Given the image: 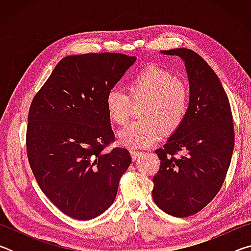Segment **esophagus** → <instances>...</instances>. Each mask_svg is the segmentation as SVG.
I'll return each mask as SVG.
<instances>
[{
  "instance_id": "1",
  "label": "esophagus",
  "mask_w": 251,
  "mask_h": 251,
  "mask_svg": "<svg viewBox=\"0 0 251 251\" xmlns=\"http://www.w3.org/2000/svg\"><path fill=\"white\" fill-rule=\"evenodd\" d=\"M143 155L142 151H134V150H130V156H131V159L136 160L138 158V157H141Z\"/></svg>"
}]
</instances>
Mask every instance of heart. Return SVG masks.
Instances as JSON below:
<instances>
[{"label":"heart","instance_id":"obj_1","mask_svg":"<svg viewBox=\"0 0 251 251\" xmlns=\"http://www.w3.org/2000/svg\"><path fill=\"white\" fill-rule=\"evenodd\" d=\"M127 90L129 97L116 87L105 97L108 117L118 125L128 120L130 100L144 103L139 113L142 121L130 123L118 131L121 145L131 150L150 147L158 141L161 131L174 133L184 123L189 109V91L168 71L148 66L131 76Z\"/></svg>","mask_w":251,"mask_h":251}]
</instances>
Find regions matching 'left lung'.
<instances>
[{"label": "left lung", "instance_id": "8db88e82", "mask_svg": "<svg viewBox=\"0 0 251 251\" xmlns=\"http://www.w3.org/2000/svg\"><path fill=\"white\" fill-rule=\"evenodd\" d=\"M185 63L189 109L184 123L163 148L152 178V199L174 217H188L206 207L225 181L235 145L230 104L218 76L201 56L188 49L160 50Z\"/></svg>", "mask_w": 251, "mask_h": 251}]
</instances>
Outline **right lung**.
<instances>
[{
  "label": "right lung",
  "mask_w": 251,
  "mask_h": 251,
  "mask_svg": "<svg viewBox=\"0 0 251 251\" xmlns=\"http://www.w3.org/2000/svg\"><path fill=\"white\" fill-rule=\"evenodd\" d=\"M135 61L120 53L66 56L29 107L33 174L50 201L74 219L90 220L108 209L131 163L125 148L104 152L115 138L105 97Z\"/></svg>",
  "instance_id": "right-lung-1"
}]
</instances>
